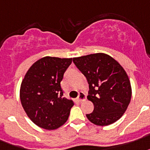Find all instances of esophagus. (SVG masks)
<instances>
[{
  "mask_svg": "<svg viewBox=\"0 0 150 150\" xmlns=\"http://www.w3.org/2000/svg\"><path fill=\"white\" fill-rule=\"evenodd\" d=\"M77 99H78V101H79V102H80V103L83 102V101H85L86 99V95L84 94V93H82V92H80V93H79V96H78Z\"/></svg>",
  "mask_w": 150,
  "mask_h": 150,
  "instance_id": "esophagus-1",
  "label": "esophagus"
}]
</instances>
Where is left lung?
Segmentation results:
<instances>
[{
    "instance_id": "1",
    "label": "left lung",
    "mask_w": 150,
    "mask_h": 150,
    "mask_svg": "<svg viewBox=\"0 0 150 150\" xmlns=\"http://www.w3.org/2000/svg\"><path fill=\"white\" fill-rule=\"evenodd\" d=\"M73 62L86 76L89 91L88 99L94 110L88 119L97 126H109L122 116L132 96L126 71L111 56L104 53L73 58Z\"/></svg>"
}]
</instances>
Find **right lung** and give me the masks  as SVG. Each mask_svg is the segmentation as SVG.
Wrapping results in <instances>:
<instances>
[{
	"instance_id": "right-lung-1",
	"label": "right lung",
	"mask_w": 150,
	"mask_h": 150,
	"mask_svg": "<svg viewBox=\"0 0 150 150\" xmlns=\"http://www.w3.org/2000/svg\"><path fill=\"white\" fill-rule=\"evenodd\" d=\"M72 58L44 57L31 65L21 82L20 98L31 121L56 129L68 120L74 103L63 96L61 81Z\"/></svg>"
}]
</instances>
